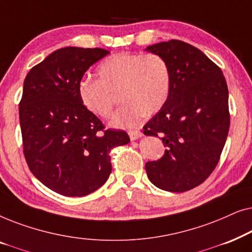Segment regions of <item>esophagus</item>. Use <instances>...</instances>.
<instances>
[{
	"instance_id": "esophagus-1",
	"label": "esophagus",
	"mask_w": 252,
	"mask_h": 252,
	"mask_svg": "<svg viewBox=\"0 0 252 252\" xmlns=\"http://www.w3.org/2000/svg\"><path fill=\"white\" fill-rule=\"evenodd\" d=\"M128 135H129V139L133 141V140H136V139H139V137L142 136V133H141L140 130H129Z\"/></svg>"
}]
</instances>
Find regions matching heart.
<instances>
[{
  "label": "heart",
  "mask_w": 252,
  "mask_h": 252,
  "mask_svg": "<svg viewBox=\"0 0 252 252\" xmlns=\"http://www.w3.org/2000/svg\"><path fill=\"white\" fill-rule=\"evenodd\" d=\"M98 80L86 78L79 82L78 95L92 115L108 119L112 115L111 93L119 91L122 108L113 116V128H134L146 116L159 111L170 96L171 70L156 54L119 53L105 58L96 68Z\"/></svg>",
  "instance_id": "heart-1"
}]
</instances>
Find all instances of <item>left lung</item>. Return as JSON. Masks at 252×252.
Instances as JSON below:
<instances>
[{"label": "left lung", "instance_id": "left-lung-1", "mask_svg": "<svg viewBox=\"0 0 252 252\" xmlns=\"http://www.w3.org/2000/svg\"><path fill=\"white\" fill-rule=\"evenodd\" d=\"M144 50L163 57L172 75L166 103L143 126L146 135L159 136L166 147L160 159L147 161V175L163 190H190L215 170L228 135L225 77L201 50L184 41L155 43Z\"/></svg>", "mask_w": 252, "mask_h": 252}]
</instances>
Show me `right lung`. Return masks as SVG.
I'll use <instances>...</instances> for the list:
<instances>
[{
    "mask_svg": "<svg viewBox=\"0 0 252 252\" xmlns=\"http://www.w3.org/2000/svg\"><path fill=\"white\" fill-rule=\"evenodd\" d=\"M110 51L65 47L31 68L19 103L24 155L37 180L68 197L102 187L111 173L109 153L129 142L124 130H104L82 106L78 85Z\"/></svg>",
    "mask_w": 252,
    "mask_h": 252,
    "instance_id": "right-lung-1",
    "label": "right lung"
}]
</instances>
